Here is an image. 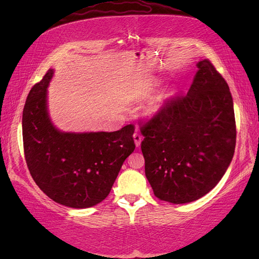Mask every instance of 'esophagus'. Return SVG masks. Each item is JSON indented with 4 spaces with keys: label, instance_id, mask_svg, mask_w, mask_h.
Masks as SVG:
<instances>
[{
    "label": "esophagus",
    "instance_id": "1",
    "mask_svg": "<svg viewBox=\"0 0 259 259\" xmlns=\"http://www.w3.org/2000/svg\"><path fill=\"white\" fill-rule=\"evenodd\" d=\"M133 138H134V143L136 147H139L140 143H142V135L138 134V133H135V134L133 135Z\"/></svg>",
    "mask_w": 259,
    "mask_h": 259
}]
</instances>
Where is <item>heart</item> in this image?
Here are the masks:
<instances>
[{
  "instance_id": "obj_1",
  "label": "heart",
  "mask_w": 259,
  "mask_h": 259,
  "mask_svg": "<svg viewBox=\"0 0 259 259\" xmlns=\"http://www.w3.org/2000/svg\"><path fill=\"white\" fill-rule=\"evenodd\" d=\"M159 85H160V81L159 80H155L154 79V80L150 81V82L148 83V85L146 86V89L144 91V94H145V95H147V94L152 93L156 88H158ZM169 96H170V93L162 94L161 96H159L154 101H152L151 105L149 106V109H148L149 114L154 115L156 113H159L162 110V108L164 107V105H165V101L167 100V98Z\"/></svg>"
}]
</instances>
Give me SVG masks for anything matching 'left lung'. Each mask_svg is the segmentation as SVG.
Wrapping results in <instances>:
<instances>
[{"instance_id": "1", "label": "left lung", "mask_w": 259, "mask_h": 259, "mask_svg": "<svg viewBox=\"0 0 259 259\" xmlns=\"http://www.w3.org/2000/svg\"><path fill=\"white\" fill-rule=\"evenodd\" d=\"M186 96L168 100L140 131L145 173L154 195L173 204L208 193L229 167L236 120L229 86L208 59Z\"/></svg>"}]
</instances>
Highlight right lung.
<instances>
[{
  "mask_svg": "<svg viewBox=\"0 0 259 259\" xmlns=\"http://www.w3.org/2000/svg\"><path fill=\"white\" fill-rule=\"evenodd\" d=\"M50 69L31 89L22 112V139L30 174L53 201L72 208L98 204L110 193L134 151V125L116 132L72 133L53 124L48 106Z\"/></svg>",
  "mask_w": 259,
  "mask_h": 259,
  "instance_id": "right-lung-1",
  "label": "right lung"
}]
</instances>
